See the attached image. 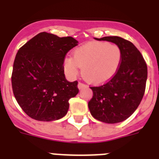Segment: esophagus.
Wrapping results in <instances>:
<instances>
[{
  "mask_svg": "<svg viewBox=\"0 0 159 159\" xmlns=\"http://www.w3.org/2000/svg\"><path fill=\"white\" fill-rule=\"evenodd\" d=\"M77 87H78V89L79 90H82V89H83V88H86V87H87L85 84L82 83V82H79V83L77 84Z\"/></svg>",
  "mask_w": 159,
  "mask_h": 159,
  "instance_id": "1",
  "label": "esophagus"
}]
</instances>
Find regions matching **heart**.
<instances>
[{
  "label": "heart",
  "mask_w": 159,
  "mask_h": 159,
  "mask_svg": "<svg viewBox=\"0 0 159 159\" xmlns=\"http://www.w3.org/2000/svg\"><path fill=\"white\" fill-rule=\"evenodd\" d=\"M122 57V50L118 45L94 41L76 48L73 57H65L63 68L68 77H75L82 67V76L87 82L103 84L117 73Z\"/></svg>",
  "instance_id": "1"
}]
</instances>
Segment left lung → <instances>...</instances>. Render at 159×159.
Returning <instances> with one entry per match:
<instances>
[{
    "label": "left lung",
    "instance_id": "1",
    "mask_svg": "<svg viewBox=\"0 0 159 159\" xmlns=\"http://www.w3.org/2000/svg\"><path fill=\"white\" fill-rule=\"evenodd\" d=\"M116 43L122 50V62L115 77L101 87H91L93 97L88 102L92 116L107 124L125 120L138 108L145 91L147 65L138 48L118 36L97 39Z\"/></svg>",
    "mask_w": 159,
    "mask_h": 159
}]
</instances>
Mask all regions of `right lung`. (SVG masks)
<instances>
[{
  "label": "right lung",
  "mask_w": 159,
  "mask_h": 159,
  "mask_svg": "<svg viewBox=\"0 0 159 159\" xmlns=\"http://www.w3.org/2000/svg\"><path fill=\"white\" fill-rule=\"evenodd\" d=\"M72 37L38 34L21 47L14 61L11 83L14 96L32 119L53 121L62 118L69 99L79 92L77 82L65 78L63 60L77 45Z\"/></svg>",
  "instance_id": "1"
}]
</instances>
